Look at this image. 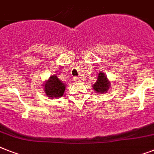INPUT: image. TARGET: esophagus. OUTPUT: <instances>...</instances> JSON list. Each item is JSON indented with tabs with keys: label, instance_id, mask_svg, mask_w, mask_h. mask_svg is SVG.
<instances>
[{
	"label": "esophagus",
	"instance_id": "esophagus-1",
	"mask_svg": "<svg viewBox=\"0 0 154 154\" xmlns=\"http://www.w3.org/2000/svg\"><path fill=\"white\" fill-rule=\"evenodd\" d=\"M74 81L76 82H80V81H81V80H80L79 77H74Z\"/></svg>",
	"mask_w": 154,
	"mask_h": 154
}]
</instances>
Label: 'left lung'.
<instances>
[{
	"label": "left lung",
	"mask_w": 154,
	"mask_h": 154,
	"mask_svg": "<svg viewBox=\"0 0 154 154\" xmlns=\"http://www.w3.org/2000/svg\"><path fill=\"white\" fill-rule=\"evenodd\" d=\"M109 85V82L107 80L106 76L103 72H99L97 80L96 83L94 85L93 89L98 94H103V93L108 91Z\"/></svg>",
	"instance_id": "8db88e82"
}]
</instances>
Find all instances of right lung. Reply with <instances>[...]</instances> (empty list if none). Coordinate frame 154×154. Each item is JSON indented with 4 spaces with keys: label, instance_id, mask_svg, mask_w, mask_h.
Masks as SVG:
<instances>
[{
    "label": "right lung",
    "instance_id": "obj_1",
    "mask_svg": "<svg viewBox=\"0 0 154 154\" xmlns=\"http://www.w3.org/2000/svg\"><path fill=\"white\" fill-rule=\"evenodd\" d=\"M65 85L63 84L57 77L53 75L45 84V92L49 97H60L65 92Z\"/></svg>",
    "mask_w": 154,
    "mask_h": 154
}]
</instances>
